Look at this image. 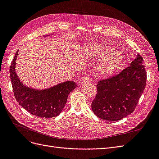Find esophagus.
Instances as JSON below:
<instances>
[{"mask_svg": "<svg viewBox=\"0 0 159 159\" xmlns=\"http://www.w3.org/2000/svg\"><path fill=\"white\" fill-rule=\"evenodd\" d=\"M81 81H82V83L89 82V76L88 75H85L84 78H82V80H81Z\"/></svg>", "mask_w": 159, "mask_h": 159, "instance_id": "34e87169", "label": "esophagus"}]
</instances>
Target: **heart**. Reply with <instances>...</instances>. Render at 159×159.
<instances>
[{
  "label": "heart",
  "mask_w": 159,
  "mask_h": 159,
  "mask_svg": "<svg viewBox=\"0 0 159 159\" xmlns=\"http://www.w3.org/2000/svg\"><path fill=\"white\" fill-rule=\"evenodd\" d=\"M111 51L110 48L98 44H93L88 48V52L93 58L102 57L98 66V70L102 75L113 74L121 66V56L118 53L110 54Z\"/></svg>",
  "instance_id": "obj_1"
}]
</instances>
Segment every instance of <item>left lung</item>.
I'll list each match as a JSON object with an SVG mask.
<instances>
[{
	"mask_svg": "<svg viewBox=\"0 0 159 159\" xmlns=\"http://www.w3.org/2000/svg\"><path fill=\"white\" fill-rule=\"evenodd\" d=\"M143 57L137 54L117 75L99 81L97 95L91 103L96 116L115 121L133 112L145 88L147 71Z\"/></svg>",
	"mask_w": 159,
	"mask_h": 159,
	"instance_id": "1",
	"label": "left lung"
}]
</instances>
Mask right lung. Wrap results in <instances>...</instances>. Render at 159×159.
I'll return each instance as SVG.
<instances>
[{"label": "right lung", "mask_w": 159, "mask_h": 159, "mask_svg": "<svg viewBox=\"0 0 159 159\" xmlns=\"http://www.w3.org/2000/svg\"><path fill=\"white\" fill-rule=\"evenodd\" d=\"M18 50L10 66V76L17 102L30 113L37 117L52 118L63 110L68 95L76 88L73 81H67L45 89H36L22 84L16 74V60Z\"/></svg>", "instance_id": "obj_1"}]
</instances>
